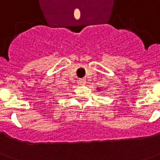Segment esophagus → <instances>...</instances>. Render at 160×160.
<instances>
[{"mask_svg":"<svg viewBox=\"0 0 160 160\" xmlns=\"http://www.w3.org/2000/svg\"><path fill=\"white\" fill-rule=\"evenodd\" d=\"M79 83L81 85H86L87 83V81H86V78H81L79 79Z\"/></svg>","mask_w":160,"mask_h":160,"instance_id":"1","label":"esophagus"}]
</instances>
